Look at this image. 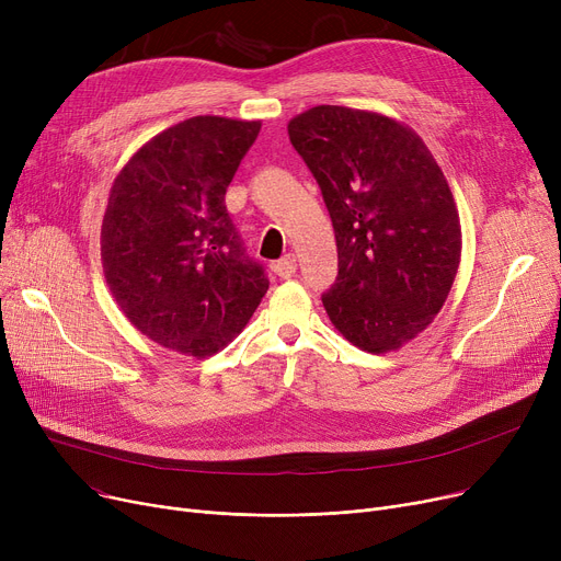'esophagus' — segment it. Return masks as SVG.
Segmentation results:
<instances>
[{"label":"esophagus","mask_w":561,"mask_h":561,"mask_svg":"<svg viewBox=\"0 0 561 561\" xmlns=\"http://www.w3.org/2000/svg\"><path fill=\"white\" fill-rule=\"evenodd\" d=\"M273 271H275V273H277V277H282V279H288V277L296 275V271H298L296 254H286V256H282V259L273 265Z\"/></svg>","instance_id":"obj_1"}]
</instances>
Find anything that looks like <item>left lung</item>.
Wrapping results in <instances>:
<instances>
[{
  "label": "left lung",
  "instance_id": "1",
  "mask_svg": "<svg viewBox=\"0 0 561 561\" xmlns=\"http://www.w3.org/2000/svg\"><path fill=\"white\" fill-rule=\"evenodd\" d=\"M288 138L334 225L330 320L373 355L398 350L434 320L459 268L461 225L444 172L414 129L373 111L313 106L288 123Z\"/></svg>",
  "mask_w": 561,
  "mask_h": 561
}]
</instances>
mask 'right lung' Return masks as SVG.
Returning <instances> with one entry per match:
<instances>
[{
	"instance_id": "obj_1",
	"label": "right lung",
	"mask_w": 561,
	"mask_h": 561,
	"mask_svg": "<svg viewBox=\"0 0 561 561\" xmlns=\"http://www.w3.org/2000/svg\"><path fill=\"white\" fill-rule=\"evenodd\" d=\"M259 129V121L188 117L147 140L111 186L106 284L140 334L180 355H216L268 290L225 206Z\"/></svg>"
}]
</instances>
